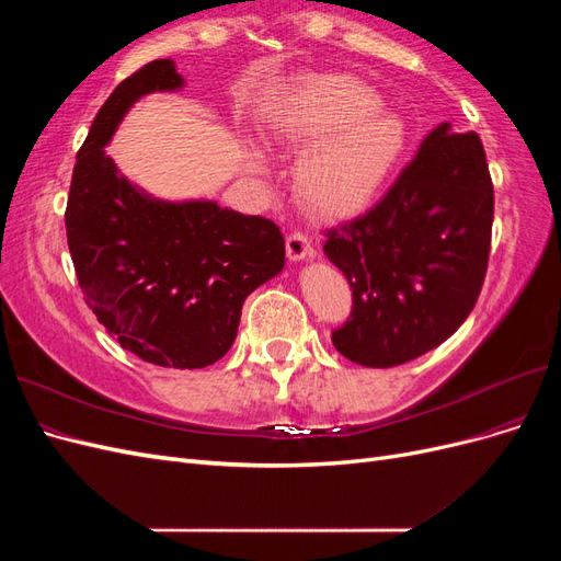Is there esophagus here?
Masks as SVG:
<instances>
[{
  "mask_svg": "<svg viewBox=\"0 0 561 561\" xmlns=\"http://www.w3.org/2000/svg\"><path fill=\"white\" fill-rule=\"evenodd\" d=\"M285 250H287V257H290L293 262L313 257V245H311V239H309L307 233H301V231H297V229L287 233V239H285Z\"/></svg>",
  "mask_w": 561,
  "mask_h": 561,
  "instance_id": "obj_1",
  "label": "esophagus"
}]
</instances>
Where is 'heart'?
Returning <instances> with one entry per match:
<instances>
[{"instance_id":"1","label":"heart","mask_w":561,"mask_h":561,"mask_svg":"<svg viewBox=\"0 0 561 561\" xmlns=\"http://www.w3.org/2000/svg\"><path fill=\"white\" fill-rule=\"evenodd\" d=\"M379 95L346 75L304 79L285 105L283 128L311 142L297 165V184L316 208L346 213L375 196L407 149L404 122Z\"/></svg>"}]
</instances>
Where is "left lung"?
Masks as SVG:
<instances>
[{"mask_svg": "<svg viewBox=\"0 0 561 561\" xmlns=\"http://www.w3.org/2000/svg\"><path fill=\"white\" fill-rule=\"evenodd\" d=\"M494 184L478 133L437 126L365 215L325 231L353 309L334 348L365 367H396L449 339L480 297Z\"/></svg>", "mask_w": 561, "mask_h": 561, "instance_id": "1", "label": "left lung"}]
</instances>
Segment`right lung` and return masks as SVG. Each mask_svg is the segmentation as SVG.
I'll return each mask as SVG.
<instances>
[{
  "label": "right lung",
  "instance_id": "right-lung-1",
  "mask_svg": "<svg viewBox=\"0 0 561 561\" xmlns=\"http://www.w3.org/2000/svg\"><path fill=\"white\" fill-rule=\"evenodd\" d=\"M151 60L100 107L67 196L65 229L83 301L145 363L196 369L231 348L245 297L285 264L280 229L213 201H154L116 173L105 145L135 100L182 87Z\"/></svg>",
  "mask_w": 561,
  "mask_h": 561
}]
</instances>
